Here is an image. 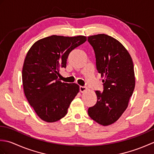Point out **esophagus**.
Listing matches in <instances>:
<instances>
[{"label": "esophagus", "instance_id": "1", "mask_svg": "<svg viewBox=\"0 0 154 154\" xmlns=\"http://www.w3.org/2000/svg\"><path fill=\"white\" fill-rule=\"evenodd\" d=\"M79 90L81 93H83V92H85V91H86L87 90V88L86 87H84V86H80Z\"/></svg>", "mask_w": 154, "mask_h": 154}]
</instances>
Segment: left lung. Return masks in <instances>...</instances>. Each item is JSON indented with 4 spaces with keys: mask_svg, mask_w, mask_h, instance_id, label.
Masks as SVG:
<instances>
[{
    "mask_svg": "<svg viewBox=\"0 0 154 154\" xmlns=\"http://www.w3.org/2000/svg\"><path fill=\"white\" fill-rule=\"evenodd\" d=\"M96 57L97 69L103 79V91H96L97 103L89 116L101 125L112 124L128 105L135 87L134 64L128 51L116 39L106 34L88 37Z\"/></svg>",
    "mask_w": 154,
    "mask_h": 154,
    "instance_id": "1",
    "label": "left lung"
}]
</instances>
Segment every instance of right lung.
Returning a JSON list of instances; mask_svg holds the SVG:
<instances>
[{
    "label": "right lung",
    "mask_w": 154,
    "mask_h": 154,
    "mask_svg": "<svg viewBox=\"0 0 154 154\" xmlns=\"http://www.w3.org/2000/svg\"><path fill=\"white\" fill-rule=\"evenodd\" d=\"M87 37L53 35L37 41L28 51L22 68L25 96L38 116L54 122L67 114L79 93L76 83H62L60 69L66 67L70 52L86 42Z\"/></svg>",
    "instance_id": "add662e5"
}]
</instances>
